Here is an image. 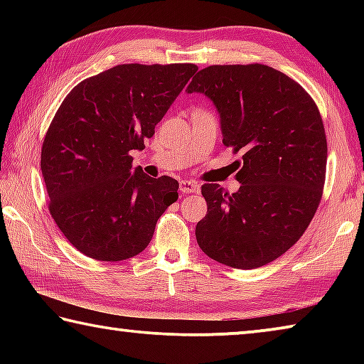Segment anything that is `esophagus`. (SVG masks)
Returning a JSON list of instances; mask_svg holds the SVG:
<instances>
[{"instance_id":"obj_1","label":"esophagus","mask_w":364,"mask_h":364,"mask_svg":"<svg viewBox=\"0 0 364 364\" xmlns=\"http://www.w3.org/2000/svg\"><path fill=\"white\" fill-rule=\"evenodd\" d=\"M199 191V184L196 181H188V180H183L180 181V193L181 194H191V193H197Z\"/></svg>"}]
</instances>
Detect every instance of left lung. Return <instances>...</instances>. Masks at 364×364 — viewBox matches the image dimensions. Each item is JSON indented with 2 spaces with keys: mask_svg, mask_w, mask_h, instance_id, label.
Masks as SVG:
<instances>
[{
  "mask_svg": "<svg viewBox=\"0 0 364 364\" xmlns=\"http://www.w3.org/2000/svg\"><path fill=\"white\" fill-rule=\"evenodd\" d=\"M186 91L213 101L223 144L242 152L234 162L237 193L202 184L207 215L196 226L197 244L228 267H263L299 241L321 200V114L295 80L263 64L205 67Z\"/></svg>",
  "mask_w": 364,
  "mask_h": 364,
  "instance_id": "8db88e82",
  "label": "left lung"
}]
</instances>
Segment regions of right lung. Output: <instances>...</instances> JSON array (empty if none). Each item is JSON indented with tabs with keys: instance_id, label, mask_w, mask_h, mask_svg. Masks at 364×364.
Returning a JSON list of instances; mask_svg holds the SVG:
<instances>
[{
	"instance_id": "right-lung-1",
	"label": "right lung",
	"mask_w": 364,
	"mask_h": 364,
	"mask_svg": "<svg viewBox=\"0 0 364 364\" xmlns=\"http://www.w3.org/2000/svg\"><path fill=\"white\" fill-rule=\"evenodd\" d=\"M194 64H122L80 82L41 147L49 213L73 247L101 262L138 255L178 199L176 180L133 168L132 151L167 114Z\"/></svg>"
}]
</instances>
